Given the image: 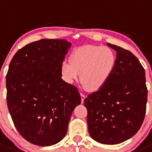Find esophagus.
I'll list each match as a JSON object with an SVG mask.
<instances>
[{"label": "esophagus", "instance_id": "34e87169", "mask_svg": "<svg viewBox=\"0 0 152 152\" xmlns=\"http://www.w3.org/2000/svg\"><path fill=\"white\" fill-rule=\"evenodd\" d=\"M80 97H81V102L83 103V102H84V100L85 99L86 96L83 94V93H80Z\"/></svg>", "mask_w": 152, "mask_h": 152}]
</instances>
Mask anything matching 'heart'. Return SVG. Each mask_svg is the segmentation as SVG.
Here are the masks:
<instances>
[{
	"mask_svg": "<svg viewBox=\"0 0 152 152\" xmlns=\"http://www.w3.org/2000/svg\"><path fill=\"white\" fill-rule=\"evenodd\" d=\"M116 65V56L109 47L95 45L77 48L71 60L64 59L60 66L63 80L72 84L80 78L84 88L94 92L101 89L112 75Z\"/></svg>",
	"mask_w": 152,
	"mask_h": 152,
	"instance_id": "b5f03b06",
	"label": "heart"
}]
</instances>
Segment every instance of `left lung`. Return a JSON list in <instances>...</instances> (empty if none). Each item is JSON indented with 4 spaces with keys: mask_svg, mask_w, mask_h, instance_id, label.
<instances>
[{
    "mask_svg": "<svg viewBox=\"0 0 152 152\" xmlns=\"http://www.w3.org/2000/svg\"><path fill=\"white\" fill-rule=\"evenodd\" d=\"M116 52V65L108 81L84 100L88 131L94 140L116 145L128 140L141 128L146 112L145 72L131 52L107 43Z\"/></svg>",
    "mask_w": 152,
    "mask_h": 152,
    "instance_id": "8db88e82",
    "label": "left lung"
}]
</instances>
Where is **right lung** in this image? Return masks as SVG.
I'll return each instance as SVG.
<instances>
[{
    "label": "right lung",
    "mask_w": 152,
    "mask_h": 152,
    "mask_svg": "<svg viewBox=\"0 0 152 152\" xmlns=\"http://www.w3.org/2000/svg\"><path fill=\"white\" fill-rule=\"evenodd\" d=\"M71 45L66 39H40L17 51L10 63L8 110L19 133L33 145L59 142L81 102L77 88L64 81L60 74Z\"/></svg>",
    "instance_id": "1"
}]
</instances>
